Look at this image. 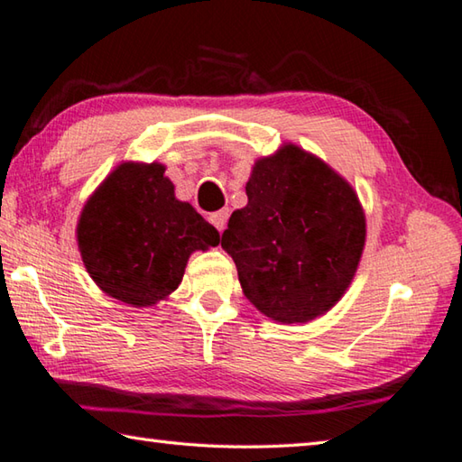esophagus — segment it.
I'll return each mask as SVG.
<instances>
[{"mask_svg": "<svg viewBox=\"0 0 462 462\" xmlns=\"http://www.w3.org/2000/svg\"><path fill=\"white\" fill-rule=\"evenodd\" d=\"M228 216H230V212L226 210H218V212H214L212 216H210V222L214 224V228L218 230V232H224V228H226V222H228Z\"/></svg>", "mask_w": 462, "mask_h": 462, "instance_id": "34e87169", "label": "esophagus"}]
</instances>
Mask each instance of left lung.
<instances>
[{
  "label": "left lung",
  "instance_id": "1",
  "mask_svg": "<svg viewBox=\"0 0 462 462\" xmlns=\"http://www.w3.org/2000/svg\"><path fill=\"white\" fill-rule=\"evenodd\" d=\"M246 196L222 234L244 294L282 324L328 312L365 248L366 218L355 189L320 158L286 143L256 162Z\"/></svg>",
  "mask_w": 462,
  "mask_h": 462
}]
</instances>
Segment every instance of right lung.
<instances>
[{"instance_id": "1", "label": "right lung", "mask_w": 462, "mask_h": 462, "mask_svg": "<svg viewBox=\"0 0 462 462\" xmlns=\"http://www.w3.org/2000/svg\"><path fill=\"white\" fill-rule=\"evenodd\" d=\"M166 168L124 162L89 196L78 222L84 266L102 291L135 309L164 300L196 250L220 234L174 196Z\"/></svg>"}]
</instances>
